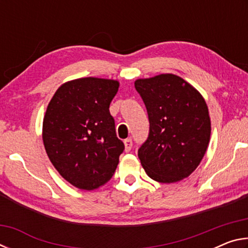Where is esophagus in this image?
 <instances>
[{
  "mask_svg": "<svg viewBox=\"0 0 248 248\" xmlns=\"http://www.w3.org/2000/svg\"><path fill=\"white\" fill-rule=\"evenodd\" d=\"M124 148H125V152H129V151L132 149V140L131 139L124 140Z\"/></svg>",
  "mask_w": 248,
  "mask_h": 248,
  "instance_id": "34e87169",
  "label": "esophagus"
}]
</instances>
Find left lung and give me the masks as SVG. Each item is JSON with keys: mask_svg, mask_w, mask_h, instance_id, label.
I'll use <instances>...</instances> for the list:
<instances>
[{"mask_svg": "<svg viewBox=\"0 0 248 248\" xmlns=\"http://www.w3.org/2000/svg\"><path fill=\"white\" fill-rule=\"evenodd\" d=\"M149 116L148 139L138 150L149 177L158 183L186 178L207 151L211 123L202 96L174 74L134 82Z\"/></svg>", "mask_w": 248, "mask_h": 248, "instance_id": "8db88e82", "label": "left lung"}]
</instances>
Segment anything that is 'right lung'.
I'll list each match as a JSON object with an SVG mask.
<instances>
[{"instance_id":"1","label":"right lung","mask_w":248,"mask_h":248,"mask_svg":"<svg viewBox=\"0 0 248 248\" xmlns=\"http://www.w3.org/2000/svg\"><path fill=\"white\" fill-rule=\"evenodd\" d=\"M118 87L114 79L78 78L59 87L47 107L46 152L59 174L79 189L106 184L124 150L109 111Z\"/></svg>"}]
</instances>
